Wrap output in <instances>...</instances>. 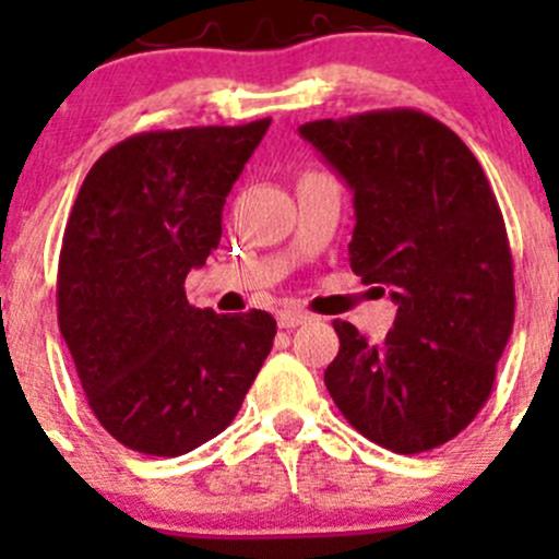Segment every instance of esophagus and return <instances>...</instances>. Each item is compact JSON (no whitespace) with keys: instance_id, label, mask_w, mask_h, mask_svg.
Listing matches in <instances>:
<instances>
[{"instance_id":"34e87169","label":"esophagus","mask_w":559,"mask_h":559,"mask_svg":"<svg viewBox=\"0 0 559 559\" xmlns=\"http://www.w3.org/2000/svg\"><path fill=\"white\" fill-rule=\"evenodd\" d=\"M308 321V313L297 311V308H284V311L278 313V326H284V330H292V326H300Z\"/></svg>"}]
</instances>
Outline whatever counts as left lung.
<instances>
[{
  "instance_id": "obj_1",
  "label": "left lung",
  "mask_w": 559,
  "mask_h": 559,
  "mask_svg": "<svg viewBox=\"0 0 559 559\" xmlns=\"http://www.w3.org/2000/svg\"><path fill=\"white\" fill-rule=\"evenodd\" d=\"M300 134L354 191L352 270L397 306L381 343L332 321L341 352L326 392L379 447H443L489 400L514 326V259L492 186L447 123L408 107Z\"/></svg>"
}]
</instances>
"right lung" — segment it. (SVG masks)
I'll use <instances>...</instances> for the list:
<instances>
[{
    "mask_svg": "<svg viewBox=\"0 0 559 559\" xmlns=\"http://www.w3.org/2000/svg\"><path fill=\"white\" fill-rule=\"evenodd\" d=\"M267 127L134 134L78 191L59 253V330L94 416L132 452L178 456L216 438L273 348L270 313L202 311L183 289L218 248L224 202Z\"/></svg>",
    "mask_w": 559,
    "mask_h": 559,
    "instance_id": "1",
    "label": "right lung"
}]
</instances>
